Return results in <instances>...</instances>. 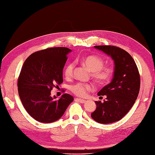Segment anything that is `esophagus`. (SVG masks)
I'll return each mask as SVG.
<instances>
[{
    "label": "esophagus",
    "instance_id": "1",
    "mask_svg": "<svg viewBox=\"0 0 155 155\" xmlns=\"http://www.w3.org/2000/svg\"><path fill=\"white\" fill-rule=\"evenodd\" d=\"M76 100H77V101H78L79 102H80V103H82V104H83V103H85L86 101H85V100H83V99H81V98H76Z\"/></svg>",
    "mask_w": 155,
    "mask_h": 155
}]
</instances>
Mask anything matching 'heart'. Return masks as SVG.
<instances>
[{"mask_svg": "<svg viewBox=\"0 0 155 155\" xmlns=\"http://www.w3.org/2000/svg\"><path fill=\"white\" fill-rule=\"evenodd\" d=\"M81 63L92 72V77L99 85H104L111 79L114 70L111 66H104V61L102 58L97 55H88L80 60ZM76 66L75 62L72 61L66 65L64 74L66 78H72ZM70 90L74 94L83 97L88 92L93 90V86L89 83H76L70 87Z\"/></svg>", "mask_w": 155, "mask_h": 155, "instance_id": "heart-1", "label": "heart"}]
</instances>
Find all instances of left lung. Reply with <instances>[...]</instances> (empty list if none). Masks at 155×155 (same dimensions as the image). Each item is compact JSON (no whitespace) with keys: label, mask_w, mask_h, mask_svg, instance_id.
<instances>
[{"label":"left lung","mask_w":155,"mask_h":155,"mask_svg":"<svg viewBox=\"0 0 155 155\" xmlns=\"http://www.w3.org/2000/svg\"><path fill=\"white\" fill-rule=\"evenodd\" d=\"M94 48L111 57L115 68L112 81L98 93L106 98L102 103L95 101L97 109L91 117L99 123H114L122 119L135 103L140 88V73L134 60L125 50L114 45Z\"/></svg>","instance_id":"left-lung-1"}]
</instances>
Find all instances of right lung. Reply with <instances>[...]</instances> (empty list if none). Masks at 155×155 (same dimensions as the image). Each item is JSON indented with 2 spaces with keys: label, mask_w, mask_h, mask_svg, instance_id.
Here are the masks:
<instances>
[{
  "label": "right lung",
  "mask_w": 155,
  "mask_h": 155,
  "mask_svg": "<svg viewBox=\"0 0 155 155\" xmlns=\"http://www.w3.org/2000/svg\"><path fill=\"white\" fill-rule=\"evenodd\" d=\"M71 49L50 48L33 53L24 62L18 79L19 95L32 118L49 123L59 119L72 96L65 93L59 100L51 97V91L63 82L62 70Z\"/></svg>",
  "instance_id": "obj_1"
}]
</instances>
